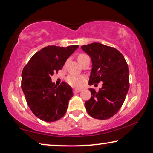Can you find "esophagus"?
I'll return each mask as SVG.
<instances>
[{
    "instance_id": "esophagus-1",
    "label": "esophagus",
    "mask_w": 153,
    "mask_h": 153,
    "mask_svg": "<svg viewBox=\"0 0 153 153\" xmlns=\"http://www.w3.org/2000/svg\"><path fill=\"white\" fill-rule=\"evenodd\" d=\"M81 89H77V88H76V89H74V94H76V93H78V92H81Z\"/></svg>"
}]
</instances>
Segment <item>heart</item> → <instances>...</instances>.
I'll return each instance as SVG.
<instances>
[{"label": "heart", "mask_w": 153, "mask_h": 153, "mask_svg": "<svg viewBox=\"0 0 153 153\" xmlns=\"http://www.w3.org/2000/svg\"><path fill=\"white\" fill-rule=\"evenodd\" d=\"M86 57H88V56L85 55V54H80L77 56V61L79 63L82 60H84V59ZM84 77L82 76H76V75H70L67 77V82L69 85H71L72 86L77 87L81 86L82 84L84 82Z\"/></svg>", "instance_id": "heart-1"}]
</instances>
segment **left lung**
Masks as SVG:
<instances>
[{"label":"left lung","instance_id":"left-lung-1","mask_svg":"<svg viewBox=\"0 0 153 153\" xmlns=\"http://www.w3.org/2000/svg\"><path fill=\"white\" fill-rule=\"evenodd\" d=\"M81 48L92 60L89 84L102 82L98 92L90 88L92 96L85 107L92 117L107 120L120 111L128 92V65L122 54L115 48L93 42Z\"/></svg>","mask_w":153,"mask_h":153}]
</instances>
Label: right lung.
Returning a JSON list of instances; mask_svg holds the SVG:
<instances>
[{
	"instance_id": "obj_1",
	"label": "right lung",
	"mask_w": 153,
	"mask_h": 153,
	"mask_svg": "<svg viewBox=\"0 0 153 153\" xmlns=\"http://www.w3.org/2000/svg\"><path fill=\"white\" fill-rule=\"evenodd\" d=\"M79 47L48 46L34 54L22 74V88L27 104L40 120L53 122L63 117L73 97L70 86L63 82L56 86L51 81L55 72L61 69L67 59Z\"/></svg>"
}]
</instances>
